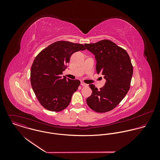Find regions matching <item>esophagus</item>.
<instances>
[{
	"label": "esophagus",
	"mask_w": 160,
	"mask_h": 160,
	"mask_svg": "<svg viewBox=\"0 0 160 160\" xmlns=\"http://www.w3.org/2000/svg\"><path fill=\"white\" fill-rule=\"evenodd\" d=\"M81 85L82 86H84V87H88V84H86V83H84V82H81Z\"/></svg>",
	"instance_id": "esophagus-1"
}]
</instances>
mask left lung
Wrapping results in <instances>:
<instances>
[{
	"label": "left lung",
	"mask_w": 160,
	"mask_h": 160,
	"mask_svg": "<svg viewBox=\"0 0 160 160\" xmlns=\"http://www.w3.org/2000/svg\"><path fill=\"white\" fill-rule=\"evenodd\" d=\"M97 62L98 74L104 76L105 86L98 90L93 84L86 102L92 110L105 113L112 110L129 91L133 74V67L128 52L110 40H102L94 44H85Z\"/></svg>",
	"instance_id": "8db88e82"
}]
</instances>
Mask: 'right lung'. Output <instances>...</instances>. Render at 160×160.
<instances>
[{"label": "right lung", "mask_w": 160, "mask_h": 160, "mask_svg": "<svg viewBox=\"0 0 160 160\" xmlns=\"http://www.w3.org/2000/svg\"><path fill=\"white\" fill-rule=\"evenodd\" d=\"M85 49L81 44L57 41L36 57L31 69V84L39 103L47 110L57 112L68 106L80 81L61 75L72 54Z\"/></svg>", "instance_id": "add662e5"}]
</instances>
